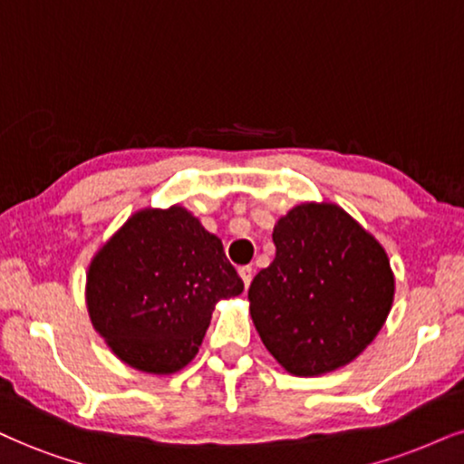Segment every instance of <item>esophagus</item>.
Masks as SVG:
<instances>
[{"label":"esophagus","mask_w":464,"mask_h":464,"mask_svg":"<svg viewBox=\"0 0 464 464\" xmlns=\"http://www.w3.org/2000/svg\"><path fill=\"white\" fill-rule=\"evenodd\" d=\"M238 273H241V279H243L245 288H247V285L251 284V277H254V268H251V266H241V268H238Z\"/></svg>","instance_id":"obj_1"}]
</instances>
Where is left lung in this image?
I'll return each mask as SVG.
<instances>
[{
	"label": "left lung",
	"instance_id": "8db88e82",
	"mask_svg": "<svg viewBox=\"0 0 464 464\" xmlns=\"http://www.w3.org/2000/svg\"><path fill=\"white\" fill-rule=\"evenodd\" d=\"M276 260L249 285L251 318L268 353L296 376L353 362L393 301L385 249L335 204H301L273 230Z\"/></svg>",
	"mask_w": 464,
	"mask_h": 464
}]
</instances>
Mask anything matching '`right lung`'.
<instances>
[{"instance_id": "1", "label": "right lung", "mask_w": 464, "mask_h": 464, "mask_svg": "<svg viewBox=\"0 0 464 464\" xmlns=\"http://www.w3.org/2000/svg\"><path fill=\"white\" fill-rule=\"evenodd\" d=\"M241 293L219 238L180 206L130 217L88 273L96 331L122 362L154 374L191 362L215 303Z\"/></svg>"}]
</instances>
